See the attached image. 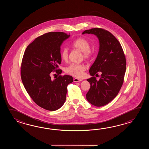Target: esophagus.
I'll return each mask as SVG.
<instances>
[{
  "instance_id": "34e87169",
  "label": "esophagus",
  "mask_w": 149,
  "mask_h": 149,
  "mask_svg": "<svg viewBox=\"0 0 149 149\" xmlns=\"http://www.w3.org/2000/svg\"><path fill=\"white\" fill-rule=\"evenodd\" d=\"M82 80V79H78V78H74V79H73L74 82H80V81H81Z\"/></svg>"
}]
</instances>
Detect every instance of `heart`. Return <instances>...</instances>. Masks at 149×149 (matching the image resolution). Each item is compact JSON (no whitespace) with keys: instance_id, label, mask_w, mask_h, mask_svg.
<instances>
[{"instance_id":"b5f03b06","label":"heart","mask_w":149,"mask_h":149,"mask_svg":"<svg viewBox=\"0 0 149 149\" xmlns=\"http://www.w3.org/2000/svg\"><path fill=\"white\" fill-rule=\"evenodd\" d=\"M72 47L83 53V56L85 59H88L92 55V51L90 49V44L89 41L84 38L77 39L72 44ZM61 58L67 61L68 58V51L67 48H64L61 52ZM86 67L84 64H71L65 69V72L70 75L80 77L83 75L84 71Z\"/></svg>"}]
</instances>
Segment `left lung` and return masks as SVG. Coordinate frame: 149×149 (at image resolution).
Instances as JSON below:
<instances>
[{"label": "left lung", "instance_id": "left-lung-1", "mask_svg": "<svg viewBox=\"0 0 149 149\" xmlns=\"http://www.w3.org/2000/svg\"><path fill=\"white\" fill-rule=\"evenodd\" d=\"M93 34L99 40V51L90 69L93 76L87 79L91 88L86 99L92 105L102 107L115 98L124 82L126 62L120 42L110 32L103 29L93 28L85 30L82 35ZM100 72L101 78L97 81L93 76Z\"/></svg>", "mask_w": 149, "mask_h": 149}]
</instances>
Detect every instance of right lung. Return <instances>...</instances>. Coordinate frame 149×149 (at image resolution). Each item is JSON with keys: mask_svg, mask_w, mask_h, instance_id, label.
<instances>
[{"mask_svg": "<svg viewBox=\"0 0 149 149\" xmlns=\"http://www.w3.org/2000/svg\"><path fill=\"white\" fill-rule=\"evenodd\" d=\"M61 32H50L36 38L29 45L23 57L21 75L23 85L33 101L41 108L55 111L66 100L67 86L73 82L72 77L59 76L51 79L52 72L61 63V46L69 38Z\"/></svg>", "mask_w": 149, "mask_h": 149, "instance_id": "obj_1", "label": "right lung"}]
</instances>
